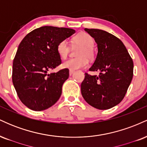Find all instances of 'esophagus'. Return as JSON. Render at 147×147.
I'll list each match as a JSON object with an SVG mask.
<instances>
[{"label":"esophagus","mask_w":147,"mask_h":147,"mask_svg":"<svg viewBox=\"0 0 147 147\" xmlns=\"http://www.w3.org/2000/svg\"><path fill=\"white\" fill-rule=\"evenodd\" d=\"M74 72H75V71H73V70H70V71H69V75H70V76H71Z\"/></svg>","instance_id":"1"}]
</instances>
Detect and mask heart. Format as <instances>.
I'll return each mask as SVG.
<instances>
[{
    "label": "heart",
    "instance_id": "obj_1",
    "mask_svg": "<svg viewBox=\"0 0 147 147\" xmlns=\"http://www.w3.org/2000/svg\"><path fill=\"white\" fill-rule=\"evenodd\" d=\"M73 42L76 44L80 45L82 48L79 50L78 56L79 58L69 59L62 63L63 68L70 70H76L78 69L86 68L88 65L86 56L88 59L93 57L94 39L88 34L82 32L74 37ZM57 51L61 59L66 58L69 52V45L66 40H62L58 43L57 46Z\"/></svg>",
    "mask_w": 147,
    "mask_h": 147
}]
</instances>
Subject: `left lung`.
Masks as SVG:
<instances>
[{
  "instance_id": "1",
  "label": "left lung",
  "mask_w": 147,
  "mask_h": 147,
  "mask_svg": "<svg viewBox=\"0 0 147 147\" xmlns=\"http://www.w3.org/2000/svg\"><path fill=\"white\" fill-rule=\"evenodd\" d=\"M95 39L97 55L89 70L99 76L85 74L81 92L88 104L99 110L119 104L133 75V62L125 45L114 35L98 29H84Z\"/></svg>"
}]
</instances>
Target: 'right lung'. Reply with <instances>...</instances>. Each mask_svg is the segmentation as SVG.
Segmentation results:
<instances>
[{
    "instance_id": "1",
    "label": "right lung",
    "mask_w": 147,
    "mask_h": 147,
    "mask_svg": "<svg viewBox=\"0 0 147 147\" xmlns=\"http://www.w3.org/2000/svg\"><path fill=\"white\" fill-rule=\"evenodd\" d=\"M75 33L70 28L43 26L28 34L18 45L13 61L12 82L20 100L31 110L44 111L61 97L69 70L48 71L61 63L58 43Z\"/></svg>"
}]
</instances>
